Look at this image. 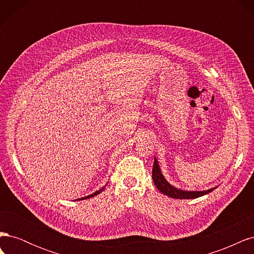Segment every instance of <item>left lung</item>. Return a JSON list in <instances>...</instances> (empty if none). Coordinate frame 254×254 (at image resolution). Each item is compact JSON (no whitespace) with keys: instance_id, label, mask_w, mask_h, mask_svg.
Instances as JSON below:
<instances>
[{"instance_id":"obj_1","label":"left lung","mask_w":254,"mask_h":254,"mask_svg":"<svg viewBox=\"0 0 254 254\" xmlns=\"http://www.w3.org/2000/svg\"><path fill=\"white\" fill-rule=\"evenodd\" d=\"M152 180L161 193L176 199H194V198L201 197L205 194H209L210 191L215 190V189H211V190H201V191H197V190L189 191V190H181L174 188L165 180L162 173L160 171V167L156 158H155V162H153V167H152Z\"/></svg>"}]
</instances>
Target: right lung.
I'll use <instances>...</instances> for the list:
<instances>
[{"instance_id":"right-lung-1","label":"right lung","mask_w":254,"mask_h":254,"mask_svg":"<svg viewBox=\"0 0 254 254\" xmlns=\"http://www.w3.org/2000/svg\"><path fill=\"white\" fill-rule=\"evenodd\" d=\"M104 189H105V187L103 188V189H101V190H96L95 193H93V194H91V195H89V196H86V197H82V198H79L78 200H83V199H88V198H91V197H93V196H96L97 194H99V193H102V191L104 190Z\"/></svg>"}]
</instances>
